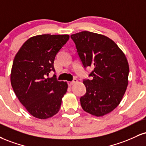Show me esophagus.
<instances>
[{"label":"esophagus","mask_w":146,"mask_h":146,"mask_svg":"<svg viewBox=\"0 0 146 146\" xmlns=\"http://www.w3.org/2000/svg\"><path fill=\"white\" fill-rule=\"evenodd\" d=\"M77 82H78V80H77L76 79H73L72 82H68L67 84H68V86H71L72 85H73V84H74L75 83H76Z\"/></svg>","instance_id":"34e87169"}]
</instances>
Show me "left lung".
<instances>
[{
	"mask_svg": "<svg viewBox=\"0 0 146 146\" xmlns=\"http://www.w3.org/2000/svg\"><path fill=\"white\" fill-rule=\"evenodd\" d=\"M83 67L93 68L84 79L86 88L80 98L85 111L102 116L120 104L128 86L129 66L125 55L114 41L89 31L71 35Z\"/></svg>",
	"mask_w": 146,
	"mask_h": 146,
	"instance_id": "obj_1",
	"label": "left lung"
}]
</instances>
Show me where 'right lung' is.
Masks as SVG:
<instances>
[{
	"label": "right lung",
	"mask_w": 146,
	"mask_h": 146,
	"mask_svg": "<svg viewBox=\"0 0 146 146\" xmlns=\"http://www.w3.org/2000/svg\"><path fill=\"white\" fill-rule=\"evenodd\" d=\"M69 38L68 35H41L29 38L14 58L11 84L15 95L33 116L47 119L58 112L67 90L66 82L54 74L58 52Z\"/></svg>",
	"instance_id": "1"
}]
</instances>
